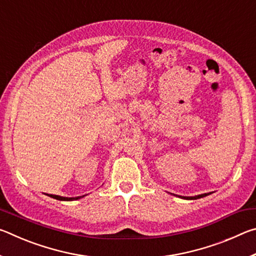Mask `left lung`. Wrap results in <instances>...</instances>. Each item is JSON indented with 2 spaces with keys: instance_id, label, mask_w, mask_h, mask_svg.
Returning a JSON list of instances; mask_svg holds the SVG:
<instances>
[{
  "instance_id": "1",
  "label": "left lung",
  "mask_w": 256,
  "mask_h": 256,
  "mask_svg": "<svg viewBox=\"0 0 256 256\" xmlns=\"http://www.w3.org/2000/svg\"><path fill=\"white\" fill-rule=\"evenodd\" d=\"M208 194L206 193H204V194H201V196H180V198H186V200H196V198H203V196H206Z\"/></svg>"
}]
</instances>
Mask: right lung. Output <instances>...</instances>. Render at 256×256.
Instances as JSON below:
<instances>
[{
  "mask_svg": "<svg viewBox=\"0 0 256 256\" xmlns=\"http://www.w3.org/2000/svg\"><path fill=\"white\" fill-rule=\"evenodd\" d=\"M48 196L56 198V200H60V201H73V200H78V198H80L82 196H76V198H63V196H53V194H48Z\"/></svg>",
  "mask_w": 256,
  "mask_h": 256,
  "instance_id": "obj_1",
  "label": "right lung"
}]
</instances>
